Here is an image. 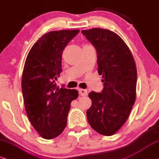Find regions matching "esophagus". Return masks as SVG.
Instances as JSON below:
<instances>
[{
    "label": "esophagus",
    "mask_w": 159,
    "mask_h": 159,
    "mask_svg": "<svg viewBox=\"0 0 159 159\" xmlns=\"http://www.w3.org/2000/svg\"><path fill=\"white\" fill-rule=\"evenodd\" d=\"M78 92H79V94L81 96H86L88 94L87 90L84 89H78Z\"/></svg>",
    "instance_id": "34e87169"
}]
</instances>
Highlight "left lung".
Segmentation results:
<instances>
[{
	"mask_svg": "<svg viewBox=\"0 0 159 159\" xmlns=\"http://www.w3.org/2000/svg\"><path fill=\"white\" fill-rule=\"evenodd\" d=\"M96 48L101 93L91 92L92 106L86 111L91 127L101 135L112 136L127 121L136 100L137 71L135 61L123 39L108 29L81 31Z\"/></svg>",
	"mask_w": 159,
	"mask_h": 159,
	"instance_id": "left-lung-1",
	"label": "left lung"
}]
</instances>
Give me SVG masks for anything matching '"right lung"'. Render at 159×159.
Here are the masks:
<instances>
[{
  "instance_id": "1",
  "label": "right lung",
  "mask_w": 159,
  "mask_h": 159,
  "mask_svg": "<svg viewBox=\"0 0 159 159\" xmlns=\"http://www.w3.org/2000/svg\"><path fill=\"white\" fill-rule=\"evenodd\" d=\"M79 30L50 31L30 50L22 75L25 109L42 137L52 139L67 125L70 104L78 96L76 89L59 88L56 81L61 72V56Z\"/></svg>"
}]
</instances>
